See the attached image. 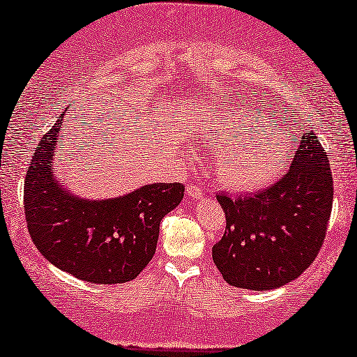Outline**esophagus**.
I'll use <instances>...</instances> for the list:
<instances>
[{"label":"esophagus","instance_id":"34e87169","mask_svg":"<svg viewBox=\"0 0 357 357\" xmlns=\"http://www.w3.org/2000/svg\"><path fill=\"white\" fill-rule=\"evenodd\" d=\"M186 192L188 196L192 197V199H203V190H201L199 186H196V184H190V186L186 188Z\"/></svg>","mask_w":357,"mask_h":357}]
</instances>
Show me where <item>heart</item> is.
<instances>
[{
  "label": "heart",
  "mask_w": 357,
  "mask_h": 357,
  "mask_svg": "<svg viewBox=\"0 0 357 357\" xmlns=\"http://www.w3.org/2000/svg\"><path fill=\"white\" fill-rule=\"evenodd\" d=\"M259 128V111L243 108L222 116L216 124L222 144L238 141L218 161V178L222 186L234 191H251L268 186L282 173L287 160L286 146L261 139Z\"/></svg>",
  "instance_id": "1"
}]
</instances>
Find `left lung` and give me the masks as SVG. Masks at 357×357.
<instances>
[{
  "mask_svg": "<svg viewBox=\"0 0 357 357\" xmlns=\"http://www.w3.org/2000/svg\"><path fill=\"white\" fill-rule=\"evenodd\" d=\"M333 196L328 153L306 130L289 171L271 188L244 197L218 195L226 231L213 261L227 284L268 291L301 276L324 243Z\"/></svg>",
  "mask_w": 357,
  "mask_h": 357,
  "instance_id": "obj_1",
  "label": "left lung"
}]
</instances>
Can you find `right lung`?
<instances>
[{"instance_id":"1","label":"right lung","mask_w":357,"mask_h":357,"mask_svg":"<svg viewBox=\"0 0 357 357\" xmlns=\"http://www.w3.org/2000/svg\"><path fill=\"white\" fill-rule=\"evenodd\" d=\"M61 118L41 137L24 179V216L51 264L93 284L135 279L156 252L161 220L181 203V183H154L111 199L71 195L54 176Z\"/></svg>"}]
</instances>
